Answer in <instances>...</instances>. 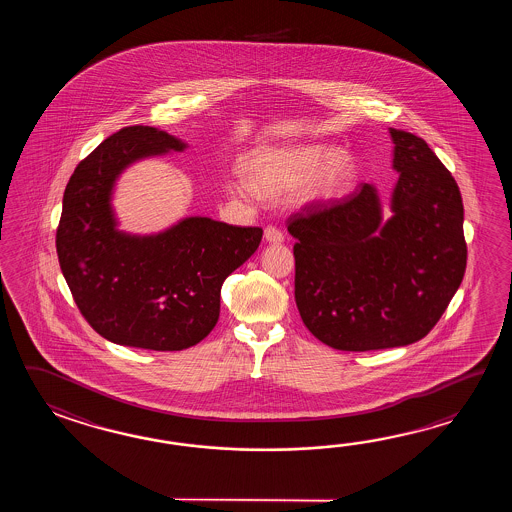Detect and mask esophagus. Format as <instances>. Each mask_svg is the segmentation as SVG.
Here are the masks:
<instances>
[{
    "instance_id": "34e87169",
    "label": "esophagus",
    "mask_w": 512,
    "mask_h": 512,
    "mask_svg": "<svg viewBox=\"0 0 512 512\" xmlns=\"http://www.w3.org/2000/svg\"><path fill=\"white\" fill-rule=\"evenodd\" d=\"M263 238L269 241V243L280 245L283 241V232L280 229H276V227H267V229L263 230Z\"/></svg>"
}]
</instances>
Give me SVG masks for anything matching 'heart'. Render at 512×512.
I'll return each mask as SVG.
<instances>
[{
	"instance_id": "obj_1",
	"label": "heart",
	"mask_w": 512,
	"mask_h": 512,
	"mask_svg": "<svg viewBox=\"0 0 512 512\" xmlns=\"http://www.w3.org/2000/svg\"><path fill=\"white\" fill-rule=\"evenodd\" d=\"M247 179L229 181L236 196L280 197L300 190L309 205H329L348 194L357 179V161L348 148L305 142L260 150L245 163Z\"/></svg>"
}]
</instances>
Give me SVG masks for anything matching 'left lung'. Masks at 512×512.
Here are the masks:
<instances>
[{"mask_svg": "<svg viewBox=\"0 0 512 512\" xmlns=\"http://www.w3.org/2000/svg\"><path fill=\"white\" fill-rule=\"evenodd\" d=\"M399 174L384 218L375 185L289 219L294 300L305 327L342 351L399 348L426 337L465 267L463 201L421 137L390 128Z\"/></svg>", "mask_w": 512, "mask_h": 512, "instance_id": "1", "label": "left lung"}]
</instances>
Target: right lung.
<instances>
[{
  "label": "right lung",
  "instance_id": "obj_1",
  "mask_svg": "<svg viewBox=\"0 0 512 512\" xmlns=\"http://www.w3.org/2000/svg\"><path fill=\"white\" fill-rule=\"evenodd\" d=\"M186 148L159 128H122L67 183L56 232L60 269L80 313L109 342L153 351L196 346L218 322L225 278L260 245L258 227L203 216L152 234L119 229L113 197L120 175Z\"/></svg>",
  "mask_w": 512,
  "mask_h": 512
}]
</instances>
